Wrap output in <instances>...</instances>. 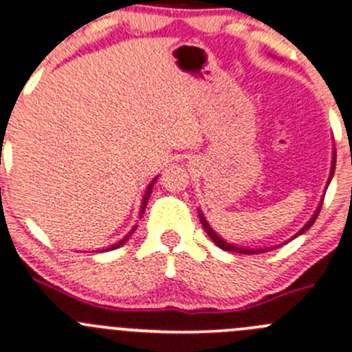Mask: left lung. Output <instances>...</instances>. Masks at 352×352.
Masks as SVG:
<instances>
[{"mask_svg":"<svg viewBox=\"0 0 352 352\" xmlns=\"http://www.w3.org/2000/svg\"><path fill=\"white\" fill-rule=\"evenodd\" d=\"M336 152H333V160H332V169H330V178H329V183L332 182V178H333V173H336ZM329 183H327V186H329ZM321 206H323V199H321V202H320V206H318V209H316V212L313 214V217H311L309 221H307L306 224H304L302 228L299 230V232L296 233V235H294V239H296V236H299V235H302V233H306L307 230L311 228V226H313V223L314 221H316V217H318V214H320V210H321ZM199 216H200V223H202V226H204V230H206L207 232V235L210 236V239H212V242L216 243L217 247H219V249H223V250H228V252H236V254H249V256H252V254H263V252H266V250H273L274 247H264V249H252V247H240V245H233V243H230V242H226V240H223L221 239L219 235H217L216 232H214L212 228H210V224L207 223V219L206 217H204V214H202V210L199 209ZM294 239H290V240H294ZM287 243V242H285Z\"/></svg>","mask_w":352,"mask_h":352,"instance_id":"obj_1","label":"left lung"}]
</instances>
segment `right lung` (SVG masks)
Instances as JSON below:
<instances>
[{"mask_svg":"<svg viewBox=\"0 0 352 352\" xmlns=\"http://www.w3.org/2000/svg\"><path fill=\"white\" fill-rule=\"evenodd\" d=\"M155 182H157V178H155V179H153V182H152V183H150V185H148V186H146V190H145V195H143V200H142V210H140V214H142V216H143V212H145V207H146V204H148V199H150V193H152V188H153V183H155ZM142 216H140V217H142ZM135 230H136V226H135V228H133V230H131V232H129V233H128V235L124 236V239H122V240H119V242H117V243H113V245H110V247H109V249H105V250H113V249H119V247H120V245H124V243L128 242V240H129V236H131V235H133V233H135Z\"/></svg>","mask_w":352,"mask_h":352,"instance_id":"1","label":"right lung"}]
</instances>
